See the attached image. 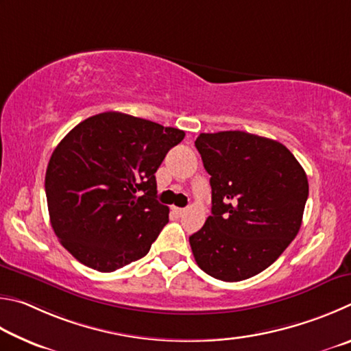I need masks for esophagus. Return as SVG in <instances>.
I'll return each instance as SVG.
<instances>
[{"mask_svg":"<svg viewBox=\"0 0 351 351\" xmlns=\"http://www.w3.org/2000/svg\"><path fill=\"white\" fill-rule=\"evenodd\" d=\"M174 211L177 216H183V214L186 213V208H174Z\"/></svg>","mask_w":351,"mask_h":351,"instance_id":"34e87169","label":"esophagus"}]
</instances>
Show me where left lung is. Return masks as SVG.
I'll return each instance as SVG.
<instances>
[{"mask_svg":"<svg viewBox=\"0 0 351 351\" xmlns=\"http://www.w3.org/2000/svg\"><path fill=\"white\" fill-rule=\"evenodd\" d=\"M211 176V216L189 237L206 274L239 282L259 274L298 236L308 180L279 141L243 131L200 134L195 140Z\"/></svg>","mask_w":351,"mask_h":351,"instance_id":"8db88e82","label":"left lung"}]
</instances>
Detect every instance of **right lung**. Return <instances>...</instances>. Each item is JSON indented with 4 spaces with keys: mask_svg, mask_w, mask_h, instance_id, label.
Segmentation results:
<instances>
[{
    "mask_svg": "<svg viewBox=\"0 0 351 351\" xmlns=\"http://www.w3.org/2000/svg\"><path fill=\"white\" fill-rule=\"evenodd\" d=\"M183 137L180 129L110 110L60 141L45 179L49 217L78 262L110 273L147 254L169 220L156 172Z\"/></svg>",
    "mask_w": 351,
    "mask_h": 351,
    "instance_id": "1",
    "label": "right lung"
}]
</instances>
